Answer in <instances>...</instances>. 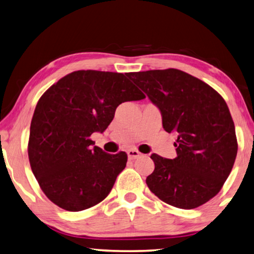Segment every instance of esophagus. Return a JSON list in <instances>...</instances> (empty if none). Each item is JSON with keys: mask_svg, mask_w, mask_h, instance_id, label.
Masks as SVG:
<instances>
[{"mask_svg": "<svg viewBox=\"0 0 254 254\" xmlns=\"http://www.w3.org/2000/svg\"><path fill=\"white\" fill-rule=\"evenodd\" d=\"M127 155L129 159H136V158H138L141 154L137 149H128Z\"/></svg>", "mask_w": 254, "mask_h": 254, "instance_id": "esophagus-1", "label": "esophagus"}]
</instances>
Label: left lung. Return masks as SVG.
Returning <instances> with one entry per match:
<instances>
[{
    "instance_id": "1",
    "label": "left lung",
    "mask_w": 254,
    "mask_h": 254,
    "mask_svg": "<svg viewBox=\"0 0 254 254\" xmlns=\"http://www.w3.org/2000/svg\"><path fill=\"white\" fill-rule=\"evenodd\" d=\"M162 114L163 128L177 136V156L152 154L149 190L170 205L190 210L220 192L238 153L229 107L207 83L179 69L129 72Z\"/></svg>"
}]
</instances>
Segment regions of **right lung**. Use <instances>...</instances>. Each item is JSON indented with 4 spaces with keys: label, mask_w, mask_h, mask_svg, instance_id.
<instances>
[{
    "label": "right lung",
    "mask_w": 254,
    "mask_h": 254,
    "mask_svg": "<svg viewBox=\"0 0 254 254\" xmlns=\"http://www.w3.org/2000/svg\"><path fill=\"white\" fill-rule=\"evenodd\" d=\"M144 98L126 73L97 70L73 71L43 93L31 120L28 154L52 203L79 212L108 196L127 154H107L90 136L106 130L122 102Z\"/></svg>",
    "instance_id": "right-lung-1"
}]
</instances>
